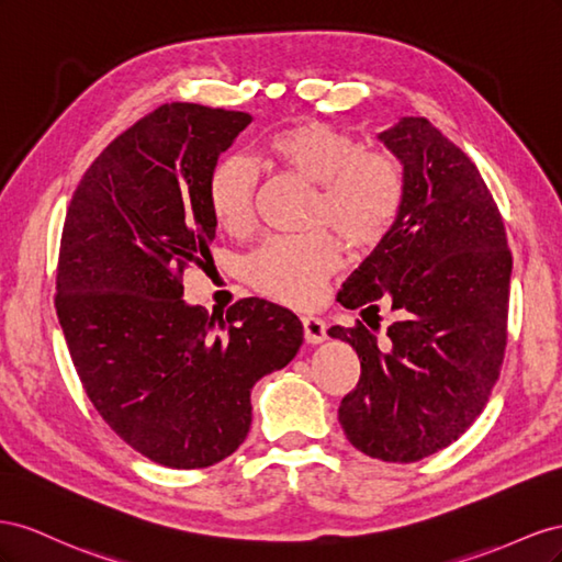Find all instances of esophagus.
Segmentation results:
<instances>
[{
  "mask_svg": "<svg viewBox=\"0 0 562 562\" xmlns=\"http://www.w3.org/2000/svg\"><path fill=\"white\" fill-rule=\"evenodd\" d=\"M303 336H306L308 344H323L327 339V325L323 317L317 315H303Z\"/></svg>",
  "mask_w": 562,
  "mask_h": 562,
  "instance_id": "esophagus-1",
  "label": "esophagus"
}]
</instances>
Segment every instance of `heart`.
Listing matches in <instances>:
<instances>
[{
  "label": "heart",
  "instance_id": "obj_1",
  "mask_svg": "<svg viewBox=\"0 0 562 562\" xmlns=\"http://www.w3.org/2000/svg\"><path fill=\"white\" fill-rule=\"evenodd\" d=\"M263 153L284 169L319 186L313 221H327L352 247H372L391 231L403 204V171L389 155L364 153L362 143L325 122H301L272 134ZM256 167L245 155H226L206 179V204L228 233L254 221ZM341 263V249L327 231L270 237L247 261V278L261 294L311 306L325 278Z\"/></svg>",
  "mask_w": 562,
  "mask_h": 562
}]
</instances>
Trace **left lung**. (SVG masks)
I'll list each match as a JSON object with an SVG mask.
<instances>
[{"mask_svg":"<svg viewBox=\"0 0 562 562\" xmlns=\"http://www.w3.org/2000/svg\"><path fill=\"white\" fill-rule=\"evenodd\" d=\"M376 138L403 165V204L336 301L362 313L383 301L397 317L381 344L362 323L327 334L360 358L358 389L339 407L346 438L367 457L409 463L454 442L487 405L506 348L513 259L467 153L426 117L397 120Z\"/></svg>","mask_w":562,"mask_h":562,"instance_id":"left-lung-1","label":"left lung"}]
</instances>
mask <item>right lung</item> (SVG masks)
I'll return each instance as SVG.
<instances>
[{
    "instance_id": "add662e5",
    "label": "right lung",
    "mask_w": 562,
    "mask_h": 562,
    "mask_svg": "<svg viewBox=\"0 0 562 562\" xmlns=\"http://www.w3.org/2000/svg\"><path fill=\"white\" fill-rule=\"evenodd\" d=\"M247 112L171 103L93 159L68 206L56 313L79 381L105 424L169 469L231 457L251 389L290 364L301 319L243 299L226 317L183 299V270L212 259L206 179Z\"/></svg>"
}]
</instances>
